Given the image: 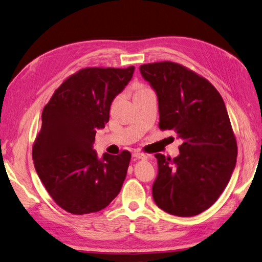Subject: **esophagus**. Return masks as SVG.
Wrapping results in <instances>:
<instances>
[{"label": "esophagus", "instance_id": "1", "mask_svg": "<svg viewBox=\"0 0 262 262\" xmlns=\"http://www.w3.org/2000/svg\"><path fill=\"white\" fill-rule=\"evenodd\" d=\"M132 156H133V158L138 159V160H147V158H148L146 155H144V153H141V152H134Z\"/></svg>", "mask_w": 262, "mask_h": 262}]
</instances>
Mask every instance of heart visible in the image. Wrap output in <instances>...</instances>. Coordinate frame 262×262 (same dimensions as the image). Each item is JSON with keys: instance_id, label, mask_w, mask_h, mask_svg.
<instances>
[{"instance_id": "heart-1", "label": "heart", "mask_w": 262, "mask_h": 262, "mask_svg": "<svg viewBox=\"0 0 262 262\" xmlns=\"http://www.w3.org/2000/svg\"><path fill=\"white\" fill-rule=\"evenodd\" d=\"M145 91H147L146 89H144V88H142V86H138L137 88V93H142V92H145ZM136 93V94H137Z\"/></svg>"}]
</instances>
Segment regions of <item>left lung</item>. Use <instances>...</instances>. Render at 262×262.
I'll use <instances>...</instances> for the list:
<instances>
[{"instance_id":"1","label":"left lung","mask_w":262,"mask_h":262,"mask_svg":"<svg viewBox=\"0 0 262 262\" xmlns=\"http://www.w3.org/2000/svg\"><path fill=\"white\" fill-rule=\"evenodd\" d=\"M140 71L158 96L159 127L183 141L177 158L156 155L153 200L173 216H195L217 201L236 166L237 143L224 101L208 80L181 64L164 61Z\"/></svg>"}]
</instances>
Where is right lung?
<instances>
[{
  "mask_svg": "<svg viewBox=\"0 0 262 262\" xmlns=\"http://www.w3.org/2000/svg\"><path fill=\"white\" fill-rule=\"evenodd\" d=\"M135 68H88L61 84L42 112L33 147L36 171L54 201L74 214L96 212L119 193L131 155L93 149L96 130L110 118V107L131 80Z\"/></svg>",
  "mask_w": 262,
  "mask_h": 262,
  "instance_id": "1",
  "label": "right lung"
}]
</instances>
